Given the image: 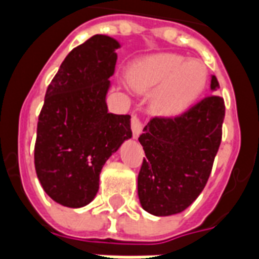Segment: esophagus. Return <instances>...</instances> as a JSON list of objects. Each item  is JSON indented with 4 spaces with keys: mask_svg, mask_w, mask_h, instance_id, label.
I'll return each mask as SVG.
<instances>
[{
    "mask_svg": "<svg viewBox=\"0 0 259 259\" xmlns=\"http://www.w3.org/2000/svg\"><path fill=\"white\" fill-rule=\"evenodd\" d=\"M132 132H133V137L137 139L141 132H143V122L140 119L137 115H133L132 116Z\"/></svg>",
    "mask_w": 259,
    "mask_h": 259,
    "instance_id": "esophagus-1",
    "label": "esophagus"
}]
</instances>
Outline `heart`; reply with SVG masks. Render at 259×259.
<instances>
[{"label":"heart","instance_id":"1","mask_svg":"<svg viewBox=\"0 0 259 259\" xmlns=\"http://www.w3.org/2000/svg\"><path fill=\"white\" fill-rule=\"evenodd\" d=\"M129 79L136 91L154 92L151 110L155 114L176 116L188 110L202 95L207 71L202 61L163 53L135 63L129 68Z\"/></svg>","mask_w":259,"mask_h":259}]
</instances>
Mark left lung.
I'll use <instances>...</instances> for the list:
<instances>
[{"label":"left lung","instance_id":"obj_1","mask_svg":"<svg viewBox=\"0 0 259 259\" xmlns=\"http://www.w3.org/2000/svg\"><path fill=\"white\" fill-rule=\"evenodd\" d=\"M211 75L210 89L217 93ZM224 99L210 95L177 118H154L140 136L145 156L137 178L141 207L167 217L184 211L206 187L221 144Z\"/></svg>","mask_w":259,"mask_h":259}]
</instances>
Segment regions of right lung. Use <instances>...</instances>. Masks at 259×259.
Listing matches in <instances>:
<instances>
[{"instance_id":"1","label":"right lung","mask_w":259,"mask_h":259,"mask_svg":"<svg viewBox=\"0 0 259 259\" xmlns=\"http://www.w3.org/2000/svg\"><path fill=\"white\" fill-rule=\"evenodd\" d=\"M119 48L96 34L67 55L48 86L34 163L44 191L61 206L89 204L104 163L132 139L130 115L111 114L105 103Z\"/></svg>"}]
</instances>
